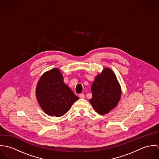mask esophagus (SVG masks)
<instances>
[{"label":"esophagus","instance_id":"1","mask_svg":"<svg viewBox=\"0 0 159 159\" xmlns=\"http://www.w3.org/2000/svg\"><path fill=\"white\" fill-rule=\"evenodd\" d=\"M80 97L81 98H84L85 95H84V94H83V93H81V94H80Z\"/></svg>","mask_w":159,"mask_h":159}]
</instances>
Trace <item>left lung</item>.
<instances>
[{
    "label": "left lung",
    "instance_id": "8db88e82",
    "mask_svg": "<svg viewBox=\"0 0 159 159\" xmlns=\"http://www.w3.org/2000/svg\"><path fill=\"white\" fill-rule=\"evenodd\" d=\"M92 94L89 102L100 114L108 113L118 104L121 97L120 84L113 71L106 67L97 75L91 86Z\"/></svg>",
    "mask_w": 159,
    "mask_h": 159
}]
</instances>
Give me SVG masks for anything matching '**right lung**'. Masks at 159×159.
Wrapping results in <instances>:
<instances>
[{
	"mask_svg": "<svg viewBox=\"0 0 159 159\" xmlns=\"http://www.w3.org/2000/svg\"><path fill=\"white\" fill-rule=\"evenodd\" d=\"M36 97L42 109L49 116L60 117L66 113L79 97L64 82L59 68L43 74L36 88Z\"/></svg>",
	"mask_w": 159,
	"mask_h": 159,
	"instance_id": "1",
	"label": "right lung"
}]
</instances>
